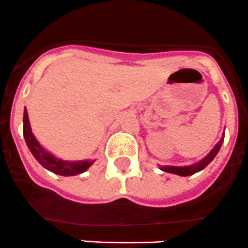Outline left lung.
Returning a JSON list of instances; mask_svg holds the SVG:
<instances>
[{"label":"left lung","instance_id":"8db88e82","mask_svg":"<svg viewBox=\"0 0 248 248\" xmlns=\"http://www.w3.org/2000/svg\"><path fill=\"white\" fill-rule=\"evenodd\" d=\"M223 141H224V135L222 136V139L219 140L217 144L211 149L210 153L205 156L204 159H202L198 163L193 164V165H188V166H160V170L165 171V172H170V173H175V175L178 176H190L194 175V173L199 172L202 171V169H205L211 161L215 159V156L217 155L218 151L220 149V146H222Z\"/></svg>","mask_w":248,"mask_h":248}]
</instances>
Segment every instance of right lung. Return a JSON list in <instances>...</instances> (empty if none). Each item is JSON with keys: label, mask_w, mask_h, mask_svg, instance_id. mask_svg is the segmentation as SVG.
Segmentation results:
<instances>
[{"label": "right lung", "mask_w": 248, "mask_h": 248, "mask_svg": "<svg viewBox=\"0 0 248 248\" xmlns=\"http://www.w3.org/2000/svg\"><path fill=\"white\" fill-rule=\"evenodd\" d=\"M23 132L24 137H25L26 144H28L29 149L31 151L32 155L35 156L36 160L43 166L46 170L51 171V172L56 173L60 176H76L83 173L87 171L90 166L93 165L95 160H80V161H67L61 160V159L55 158L53 154L49 153L48 151L43 148L36 137L33 136L32 131H31L30 122H29L28 111L26 107L24 109V119H23Z\"/></svg>", "instance_id": "1"}]
</instances>
